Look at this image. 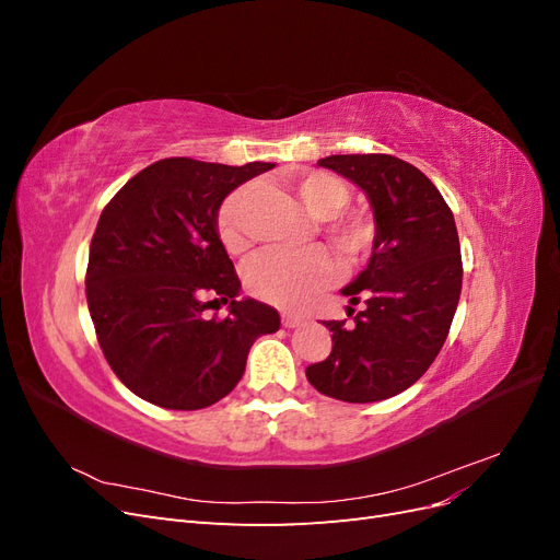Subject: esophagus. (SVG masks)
<instances>
[{
	"label": "esophagus",
	"instance_id": "34e87169",
	"mask_svg": "<svg viewBox=\"0 0 560 560\" xmlns=\"http://www.w3.org/2000/svg\"><path fill=\"white\" fill-rule=\"evenodd\" d=\"M282 325H284L287 329H296V327L303 325V317H299V315H294V313H282Z\"/></svg>",
	"mask_w": 560,
	"mask_h": 560
}]
</instances>
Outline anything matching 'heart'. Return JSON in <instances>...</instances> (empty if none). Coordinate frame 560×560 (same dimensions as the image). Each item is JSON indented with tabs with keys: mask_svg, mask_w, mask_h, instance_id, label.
Here are the masks:
<instances>
[{
	"mask_svg": "<svg viewBox=\"0 0 560 560\" xmlns=\"http://www.w3.org/2000/svg\"><path fill=\"white\" fill-rule=\"evenodd\" d=\"M296 194L315 219H327L325 235L343 261H358L374 243V224L360 214H338L350 200L348 186L329 173H311L296 186ZM249 189L233 191L219 208L217 231L229 252H243L247 247L245 208ZM331 261L322 249L282 252L270 249L254 257L245 266L247 290L280 308H296L315 290L329 280Z\"/></svg>",
	"mask_w": 560,
	"mask_h": 560,
	"instance_id": "heart-1",
	"label": "heart"
}]
</instances>
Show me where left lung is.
I'll use <instances>...</instances> for the list:
<instances>
[{
  "label": "left lung",
  "instance_id": "left-lung-1",
  "mask_svg": "<svg viewBox=\"0 0 560 560\" xmlns=\"http://www.w3.org/2000/svg\"><path fill=\"white\" fill-rule=\"evenodd\" d=\"M317 165L366 194L376 235L364 270L341 290L350 306L364 301V311L350 327L325 322L334 348L306 376L327 397L381 401L411 387L446 341L463 290L455 219L436 186L401 159L336 154Z\"/></svg>",
  "mask_w": 560,
  "mask_h": 560
}]
</instances>
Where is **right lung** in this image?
<instances>
[{"label": "right lung", "instance_id": "obj_1", "mask_svg": "<svg viewBox=\"0 0 560 560\" xmlns=\"http://www.w3.org/2000/svg\"><path fill=\"white\" fill-rule=\"evenodd\" d=\"M270 167L163 159L100 214L89 311L114 374L144 401L173 411L212 406L243 378L252 343L280 329L276 308L238 299L241 280L217 231L224 198ZM208 295L230 303L224 320L205 317Z\"/></svg>", "mask_w": 560, "mask_h": 560}]
</instances>
